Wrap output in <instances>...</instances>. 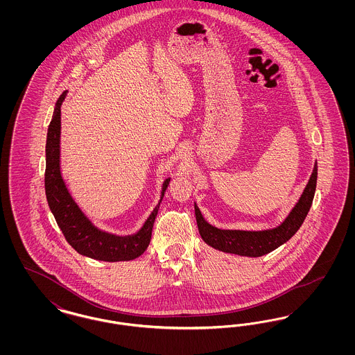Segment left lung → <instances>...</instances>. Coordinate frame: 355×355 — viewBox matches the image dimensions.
<instances>
[{
  "instance_id": "obj_1",
  "label": "left lung",
  "mask_w": 355,
  "mask_h": 355,
  "mask_svg": "<svg viewBox=\"0 0 355 355\" xmlns=\"http://www.w3.org/2000/svg\"><path fill=\"white\" fill-rule=\"evenodd\" d=\"M317 174L318 169L315 162L311 177L304 187L300 201L290 211L286 220L274 229L262 232L220 230L205 220L198 206L194 203L198 232L209 246L225 253L238 254L245 257H261L270 253L287 242L304 223L314 198L317 187Z\"/></svg>"
}]
</instances>
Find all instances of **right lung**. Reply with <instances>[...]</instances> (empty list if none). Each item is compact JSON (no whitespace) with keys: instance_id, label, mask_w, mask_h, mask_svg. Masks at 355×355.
<instances>
[{"instance_id":"add662e5","label":"right lung","mask_w":355,"mask_h":355,"mask_svg":"<svg viewBox=\"0 0 355 355\" xmlns=\"http://www.w3.org/2000/svg\"><path fill=\"white\" fill-rule=\"evenodd\" d=\"M67 92H64L55 103L53 119L48 129L46 138V169H45V191L51 213L57 220L58 227L67 238L69 245L77 253L89 258L119 262L132 261L144 253L152 239L154 220L157 217L159 203L168 189L170 178H168L161 191V200L152 214L141 227V230L133 236H119L109 234L97 229L81 211L78 205L74 202L65 185L61 169H60V135H61V105L65 100Z\"/></svg>"}]
</instances>
